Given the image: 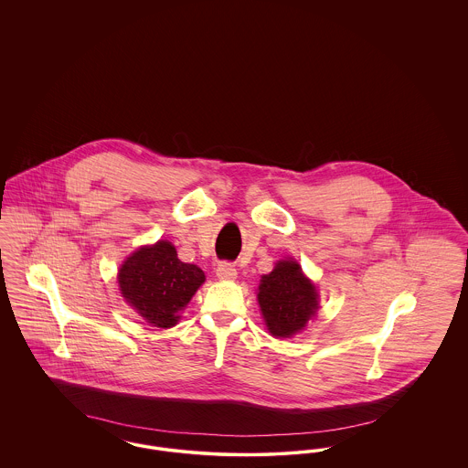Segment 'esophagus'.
<instances>
[{
    "mask_svg": "<svg viewBox=\"0 0 468 468\" xmlns=\"http://www.w3.org/2000/svg\"><path fill=\"white\" fill-rule=\"evenodd\" d=\"M216 275L221 279V281H233L237 277V268L233 267L231 263H219L216 268Z\"/></svg>",
    "mask_w": 468,
    "mask_h": 468,
    "instance_id": "1",
    "label": "esophagus"
}]
</instances>
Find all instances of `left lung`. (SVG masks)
I'll return each mask as SVG.
<instances>
[{
    "mask_svg": "<svg viewBox=\"0 0 468 468\" xmlns=\"http://www.w3.org/2000/svg\"><path fill=\"white\" fill-rule=\"evenodd\" d=\"M258 302L273 336H291L305 328L317 311V292L296 261H279L261 277Z\"/></svg>",
    "mask_w": 468,
    "mask_h": 468,
    "instance_id": "8db88e82",
    "label": "left lung"
}]
</instances>
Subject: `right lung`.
<instances>
[{"label": "right lung", "instance_id": "obj_1", "mask_svg": "<svg viewBox=\"0 0 468 468\" xmlns=\"http://www.w3.org/2000/svg\"><path fill=\"white\" fill-rule=\"evenodd\" d=\"M205 281L200 267L182 263L170 242L142 247L119 271V288L126 302L157 328L177 324L178 312Z\"/></svg>", "mask_w": 468, "mask_h": 468}]
</instances>
